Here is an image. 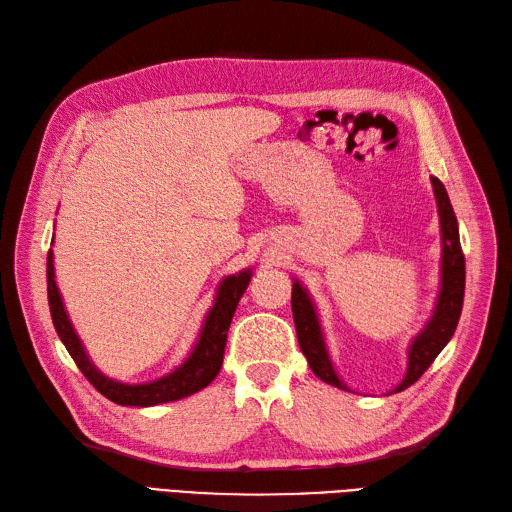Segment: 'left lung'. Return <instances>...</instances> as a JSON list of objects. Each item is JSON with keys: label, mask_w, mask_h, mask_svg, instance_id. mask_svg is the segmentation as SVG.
I'll list each match as a JSON object with an SVG mask.
<instances>
[{"label": "left lung", "mask_w": 512, "mask_h": 512, "mask_svg": "<svg viewBox=\"0 0 512 512\" xmlns=\"http://www.w3.org/2000/svg\"><path fill=\"white\" fill-rule=\"evenodd\" d=\"M433 194L438 200V213H440V226H442V290L438 297L436 312H433L431 320L423 333L418 335L408 352V374L397 386V393L408 389L418 378H421L427 367L436 361V356L442 352V348L451 342V337L457 329V322L461 316L463 307V290H466V258L461 252L459 243V226L451 200L444 190V185L438 177H431ZM292 318L294 327H297V337L301 352L312 367L314 374L327 384L337 386V389L348 391V386L337 378L335 369L331 365L327 346L320 333V324L316 309L309 301L307 292L299 282L292 284Z\"/></svg>", "instance_id": "left-lung-1"}]
</instances>
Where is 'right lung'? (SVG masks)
<instances>
[{
  "label": "right lung",
  "instance_id": "add662e5",
  "mask_svg": "<svg viewBox=\"0 0 512 512\" xmlns=\"http://www.w3.org/2000/svg\"><path fill=\"white\" fill-rule=\"evenodd\" d=\"M252 280L250 269H245L237 275H230L218 288V299H215L213 307L209 309L207 320L200 331L198 344L194 346V352L188 356L181 367H177L173 374H168L160 380H153L147 384H123L117 380L106 378L96 369V365L89 361V356L81 344L79 335L74 333L72 324L68 320V314L61 303V294L55 284V269H53V252L46 256V290H49V305H51V318L55 324V331L61 342H64L66 350L83 371V376L96 386L106 399L115 401L119 406H156L166 404V401H175L181 397H188L200 389H205L207 384L213 382L218 376V371L224 361V348L228 327L235 316V309L239 305V299Z\"/></svg>",
  "mask_w": 512,
  "mask_h": 512
}]
</instances>
